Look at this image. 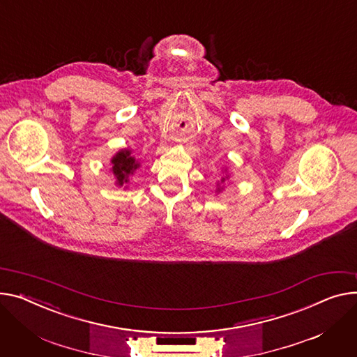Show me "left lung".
I'll return each mask as SVG.
<instances>
[{"instance_id":"1","label":"left lung","mask_w":357,"mask_h":357,"mask_svg":"<svg viewBox=\"0 0 357 357\" xmlns=\"http://www.w3.org/2000/svg\"><path fill=\"white\" fill-rule=\"evenodd\" d=\"M222 181H225V179H222Z\"/></svg>"}]
</instances>
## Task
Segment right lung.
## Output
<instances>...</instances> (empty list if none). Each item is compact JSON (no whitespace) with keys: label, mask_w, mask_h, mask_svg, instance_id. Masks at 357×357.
Here are the masks:
<instances>
[{"label":"right lung","mask_w":357,"mask_h":357,"mask_svg":"<svg viewBox=\"0 0 357 357\" xmlns=\"http://www.w3.org/2000/svg\"><path fill=\"white\" fill-rule=\"evenodd\" d=\"M112 163H113L112 169H113V174H114L119 185H123L125 182H128V176L130 174H133L139 166L136 159L133 156H130V151H126V149L119 152L112 159Z\"/></svg>","instance_id":"obj_1"}]
</instances>
